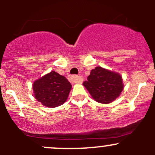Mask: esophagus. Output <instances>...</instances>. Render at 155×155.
<instances>
[{
	"mask_svg": "<svg viewBox=\"0 0 155 155\" xmlns=\"http://www.w3.org/2000/svg\"><path fill=\"white\" fill-rule=\"evenodd\" d=\"M70 81L73 83H80L81 79L78 76H70Z\"/></svg>",
	"mask_w": 155,
	"mask_h": 155,
	"instance_id": "34e87169",
	"label": "esophagus"
}]
</instances>
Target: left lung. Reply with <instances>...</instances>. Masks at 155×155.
<instances>
[{
	"instance_id": "1",
	"label": "left lung",
	"mask_w": 155,
	"mask_h": 155,
	"mask_svg": "<svg viewBox=\"0 0 155 155\" xmlns=\"http://www.w3.org/2000/svg\"><path fill=\"white\" fill-rule=\"evenodd\" d=\"M83 85L95 101L108 104L120 96L124 89L121 75L116 72L96 67L91 70Z\"/></svg>"
}]
</instances>
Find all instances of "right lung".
<instances>
[{"label":"right lung","instance_id":"add662e5","mask_svg":"<svg viewBox=\"0 0 155 155\" xmlns=\"http://www.w3.org/2000/svg\"><path fill=\"white\" fill-rule=\"evenodd\" d=\"M72 88L64 76L51 71L33 83L34 97L43 106L54 108L66 102Z\"/></svg>","mask_w":155,"mask_h":155}]
</instances>
